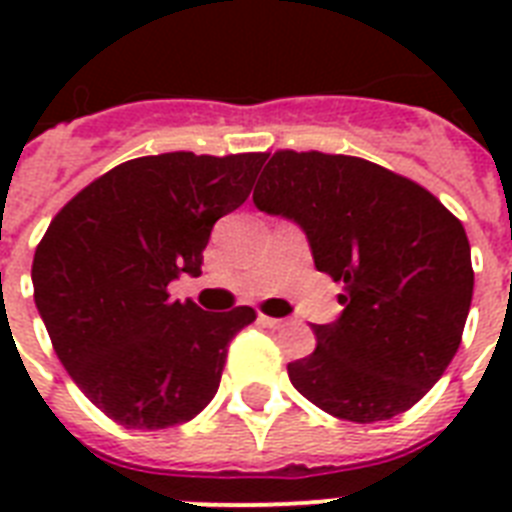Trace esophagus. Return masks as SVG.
I'll use <instances>...</instances> for the list:
<instances>
[{
  "label": "esophagus",
  "instance_id": "esophagus-1",
  "mask_svg": "<svg viewBox=\"0 0 512 512\" xmlns=\"http://www.w3.org/2000/svg\"><path fill=\"white\" fill-rule=\"evenodd\" d=\"M260 321H263L268 329H281L287 324V319H273V316H260Z\"/></svg>",
  "mask_w": 512,
  "mask_h": 512
}]
</instances>
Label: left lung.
<instances>
[{
    "label": "left lung",
    "instance_id": "1",
    "mask_svg": "<svg viewBox=\"0 0 512 512\" xmlns=\"http://www.w3.org/2000/svg\"><path fill=\"white\" fill-rule=\"evenodd\" d=\"M252 201L295 220L316 268L342 284L340 319L313 327L292 385L340 420L412 409L452 364L473 300L460 220L409 177L321 151H276Z\"/></svg>",
    "mask_w": 512,
    "mask_h": 512
}]
</instances>
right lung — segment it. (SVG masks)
Here are the masks:
<instances>
[{
	"label": "right lung",
	"instance_id": "right-lung-1",
	"mask_svg": "<svg viewBox=\"0 0 512 512\" xmlns=\"http://www.w3.org/2000/svg\"><path fill=\"white\" fill-rule=\"evenodd\" d=\"M268 154L140 156L76 193L39 241L34 300L71 380L124 428L193 420L215 398L228 342L257 313L170 300L199 276L212 225L247 201Z\"/></svg>",
	"mask_w": 512,
	"mask_h": 512
}]
</instances>
